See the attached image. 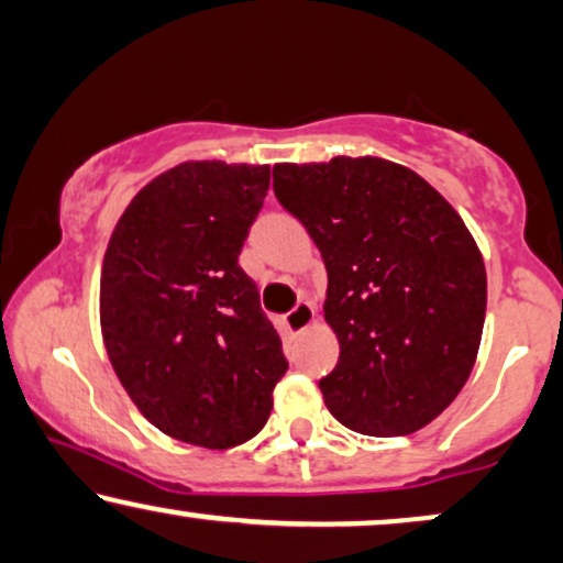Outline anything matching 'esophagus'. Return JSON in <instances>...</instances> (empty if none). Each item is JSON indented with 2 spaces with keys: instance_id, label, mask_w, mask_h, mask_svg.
Here are the masks:
<instances>
[{
  "instance_id": "obj_1",
  "label": "esophagus",
  "mask_w": 563,
  "mask_h": 563,
  "mask_svg": "<svg viewBox=\"0 0 563 563\" xmlns=\"http://www.w3.org/2000/svg\"><path fill=\"white\" fill-rule=\"evenodd\" d=\"M313 317H317V311H313L311 303H306V301L296 303V309L286 313V327H288V332L301 334L303 329H309V327L313 324Z\"/></svg>"
}]
</instances>
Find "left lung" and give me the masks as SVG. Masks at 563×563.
I'll list each match as a JSON object with an SVG mask.
<instances>
[{
  "label": "left lung",
  "instance_id": "obj_1",
  "mask_svg": "<svg viewBox=\"0 0 563 563\" xmlns=\"http://www.w3.org/2000/svg\"><path fill=\"white\" fill-rule=\"evenodd\" d=\"M277 203L327 267L324 319L340 340L319 380L336 422L399 438L443 415L471 376L486 317L482 252L417 172L378 156L275 164Z\"/></svg>",
  "mask_w": 563,
  "mask_h": 563
}]
</instances>
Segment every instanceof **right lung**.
<instances>
[{
  "label": "right lung",
  "instance_id": "1",
  "mask_svg": "<svg viewBox=\"0 0 563 563\" xmlns=\"http://www.w3.org/2000/svg\"><path fill=\"white\" fill-rule=\"evenodd\" d=\"M269 167L185 162L152 179L112 231L100 324L120 384L169 438L211 451L265 427L288 360L239 254Z\"/></svg>",
  "mask_w": 563,
  "mask_h": 563
}]
</instances>
